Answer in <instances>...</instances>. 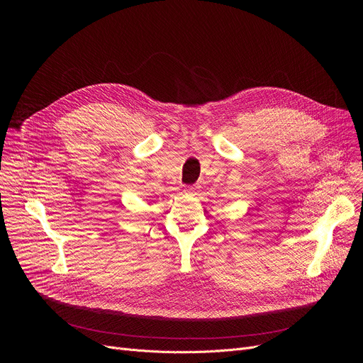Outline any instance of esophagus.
Returning <instances> with one entry per match:
<instances>
[{"instance_id": "34e87169", "label": "esophagus", "mask_w": 363, "mask_h": 363, "mask_svg": "<svg viewBox=\"0 0 363 363\" xmlns=\"http://www.w3.org/2000/svg\"><path fill=\"white\" fill-rule=\"evenodd\" d=\"M185 191H186V194H189V195H194V194H195V188H192V186H188Z\"/></svg>"}]
</instances>
